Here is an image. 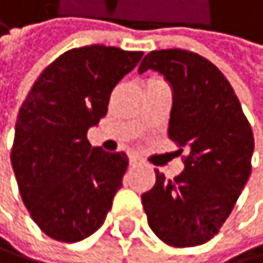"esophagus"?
<instances>
[{"instance_id":"esophagus-1","label":"esophagus","mask_w":263,"mask_h":263,"mask_svg":"<svg viewBox=\"0 0 263 263\" xmlns=\"http://www.w3.org/2000/svg\"><path fill=\"white\" fill-rule=\"evenodd\" d=\"M139 163V158L137 157H129V165L130 166H136Z\"/></svg>"}]
</instances>
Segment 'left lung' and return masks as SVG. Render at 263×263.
Returning <instances> with one entry per match:
<instances>
[{"label":"left lung","instance_id":"obj_1","mask_svg":"<svg viewBox=\"0 0 263 263\" xmlns=\"http://www.w3.org/2000/svg\"><path fill=\"white\" fill-rule=\"evenodd\" d=\"M173 88L168 137L187 150L184 171L142 194L148 227L175 248H192L220 231L251 176L254 136L238 97L217 66L186 50L150 51L139 66Z\"/></svg>","mask_w":263,"mask_h":263}]
</instances>
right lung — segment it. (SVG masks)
Instances as JSON below:
<instances>
[{"label": "right lung", "instance_id": "1", "mask_svg": "<svg viewBox=\"0 0 263 263\" xmlns=\"http://www.w3.org/2000/svg\"><path fill=\"white\" fill-rule=\"evenodd\" d=\"M142 54L105 45L72 48L40 74L19 109L11 165L32 220L56 241L93 234L123 186L126 154L92 147L87 130Z\"/></svg>", "mask_w": 263, "mask_h": 263}]
</instances>
